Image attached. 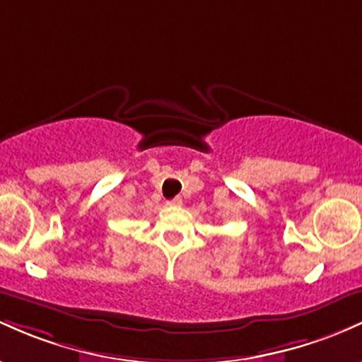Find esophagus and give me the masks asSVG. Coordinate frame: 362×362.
Returning a JSON list of instances; mask_svg holds the SVG:
<instances>
[{"label":"esophagus","mask_w":362,"mask_h":362,"mask_svg":"<svg viewBox=\"0 0 362 362\" xmlns=\"http://www.w3.org/2000/svg\"><path fill=\"white\" fill-rule=\"evenodd\" d=\"M168 205H170V206H180V205H182V198L181 197L173 198V200L168 202Z\"/></svg>","instance_id":"esophagus-1"}]
</instances>
